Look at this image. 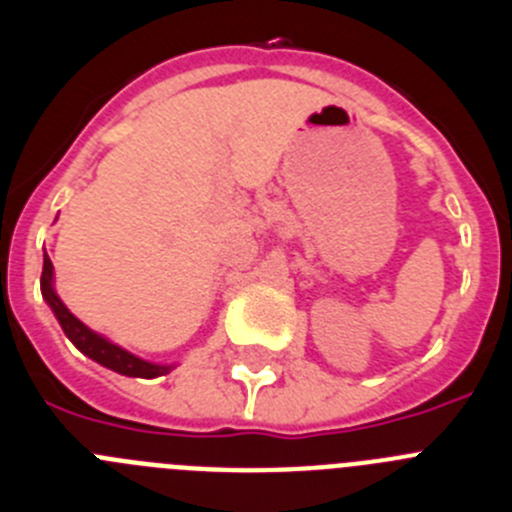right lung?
<instances>
[{
    "label": "right lung",
    "instance_id": "obj_1",
    "mask_svg": "<svg viewBox=\"0 0 512 512\" xmlns=\"http://www.w3.org/2000/svg\"><path fill=\"white\" fill-rule=\"evenodd\" d=\"M40 292H43V300L51 305L53 315H56L58 323H61L66 338H69V341L79 348L81 354L89 356V359H94L97 364L107 366V369H112V372H117V374H125V377H140V379H153V377H161V374L171 372V366L153 364V361L138 359V356H133L130 351H125V348L115 346V343L107 341V338L99 336V333H94L92 328H87V325L81 323L74 312L63 305L61 297H58L56 289H53V264H51V259H48V253L43 256Z\"/></svg>",
    "mask_w": 512,
    "mask_h": 512
}]
</instances>
